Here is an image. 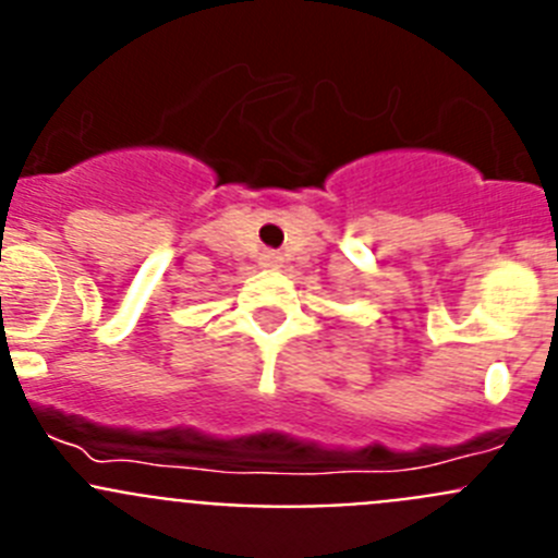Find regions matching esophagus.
<instances>
[{
	"label": "esophagus",
	"instance_id": "obj_1",
	"mask_svg": "<svg viewBox=\"0 0 558 558\" xmlns=\"http://www.w3.org/2000/svg\"><path fill=\"white\" fill-rule=\"evenodd\" d=\"M259 265H263V268H268V270H279V268H282V256L276 254V251H265V254L259 256Z\"/></svg>",
	"mask_w": 558,
	"mask_h": 558
}]
</instances>
